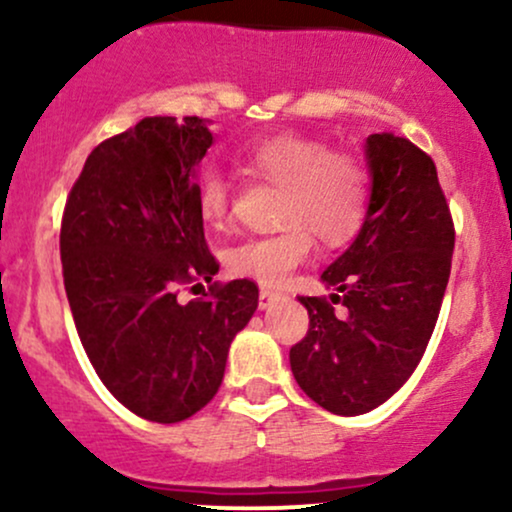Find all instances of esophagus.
Wrapping results in <instances>:
<instances>
[{
	"mask_svg": "<svg viewBox=\"0 0 512 512\" xmlns=\"http://www.w3.org/2000/svg\"><path fill=\"white\" fill-rule=\"evenodd\" d=\"M279 301H281V293L269 291V289L260 291V310H269L274 303H279Z\"/></svg>",
	"mask_w": 512,
	"mask_h": 512,
	"instance_id": "1",
	"label": "esophagus"
}]
</instances>
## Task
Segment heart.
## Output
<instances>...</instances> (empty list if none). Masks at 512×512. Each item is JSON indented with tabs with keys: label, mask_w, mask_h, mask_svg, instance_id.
Masks as SVG:
<instances>
[{
	"label": "heart",
	"mask_w": 512,
	"mask_h": 512,
	"mask_svg": "<svg viewBox=\"0 0 512 512\" xmlns=\"http://www.w3.org/2000/svg\"><path fill=\"white\" fill-rule=\"evenodd\" d=\"M248 173L281 187L279 221L267 236L240 240L226 250L233 276L279 289L313 252V233L325 245L349 243L361 231L370 207V175L356 156L332 154L320 139L274 134L240 154ZM197 211L211 228L231 216V185L207 168L197 180Z\"/></svg>",
	"instance_id": "heart-1"
}]
</instances>
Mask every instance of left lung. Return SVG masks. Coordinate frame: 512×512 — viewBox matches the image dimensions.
Returning a JSON list of instances; mask_svg holds the SVG:
<instances>
[{"instance_id":"8db88e82","label":"left lung","mask_w":512,"mask_h":512,"mask_svg":"<svg viewBox=\"0 0 512 512\" xmlns=\"http://www.w3.org/2000/svg\"><path fill=\"white\" fill-rule=\"evenodd\" d=\"M370 207L354 243L322 272L327 298L301 296L308 334L291 346L296 383L322 409L380 407L424 356L448 286L455 228L436 163L409 139H366ZM340 310H336V305Z\"/></svg>"}]
</instances>
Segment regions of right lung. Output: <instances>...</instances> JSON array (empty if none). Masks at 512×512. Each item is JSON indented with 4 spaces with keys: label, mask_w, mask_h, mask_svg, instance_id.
Masks as SVG:
<instances>
[{
    "label": "right lung",
    "mask_w": 512,
    "mask_h": 512,
    "mask_svg": "<svg viewBox=\"0 0 512 512\" xmlns=\"http://www.w3.org/2000/svg\"><path fill=\"white\" fill-rule=\"evenodd\" d=\"M207 125L144 117L105 139L62 216L64 289L88 361L117 402L156 424L190 419L214 399L228 346L260 296L236 279L177 301L180 283L219 272L197 211V166L214 144Z\"/></svg>",
    "instance_id": "1"
}]
</instances>
